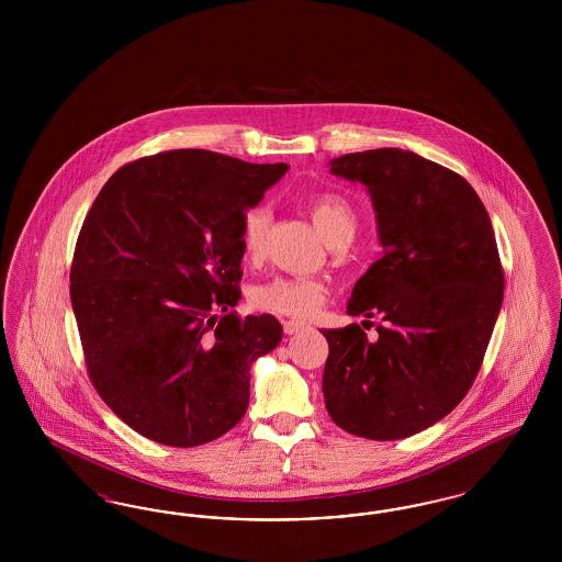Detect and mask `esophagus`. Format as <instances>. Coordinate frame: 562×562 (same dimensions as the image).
<instances>
[{"mask_svg":"<svg viewBox=\"0 0 562 562\" xmlns=\"http://www.w3.org/2000/svg\"><path fill=\"white\" fill-rule=\"evenodd\" d=\"M282 326H284V333H286V335H296V333H301L303 328H307V322L284 321L282 322Z\"/></svg>","mask_w":562,"mask_h":562,"instance_id":"esophagus-1","label":"esophagus"}]
</instances>
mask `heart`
Segmentation results:
<instances>
[{"mask_svg": "<svg viewBox=\"0 0 562 562\" xmlns=\"http://www.w3.org/2000/svg\"><path fill=\"white\" fill-rule=\"evenodd\" d=\"M307 211L314 218L322 238L335 240L339 236H349L356 229L353 206L344 193L324 191L307 202ZM269 213L266 204L252 206L244 214L241 221V248L246 257L257 259L263 252L268 238ZM326 299V286L316 278H299V276H278L259 284L252 293V303L257 310L269 314L286 316V318H310L322 307Z\"/></svg>", "mask_w": 562, "mask_h": 562, "instance_id": "obj_1", "label": "heart"}]
</instances>
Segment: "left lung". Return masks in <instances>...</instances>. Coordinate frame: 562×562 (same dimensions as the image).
Listing matches in <instances>:
<instances>
[{
	"mask_svg": "<svg viewBox=\"0 0 562 562\" xmlns=\"http://www.w3.org/2000/svg\"><path fill=\"white\" fill-rule=\"evenodd\" d=\"M330 172L367 186L383 257L356 282L349 316L322 330V392L353 436L398 440L447 417L481 371L504 301V269L479 193L453 170L394 147L346 154Z\"/></svg>",
	"mask_w": 562,
	"mask_h": 562,
	"instance_id": "8db88e82",
	"label": "left lung"
}]
</instances>
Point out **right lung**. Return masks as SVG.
<instances>
[{
	"label": "right lung",
	"instance_id": "right-lung-1",
	"mask_svg": "<svg viewBox=\"0 0 562 562\" xmlns=\"http://www.w3.org/2000/svg\"><path fill=\"white\" fill-rule=\"evenodd\" d=\"M286 170L161 151L113 172L86 214L69 278L83 358L99 396L140 436L188 449L244 417L250 367L282 326L227 312L240 299L241 221Z\"/></svg>",
	"mask_w": 562,
	"mask_h": 562
}]
</instances>
